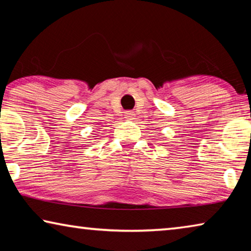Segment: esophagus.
Returning <instances> with one entry per match:
<instances>
[{
  "mask_svg": "<svg viewBox=\"0 0 251 251\" xmlns=\"http://www.w3.org/2000/svg\"><path fill=\"white\" fill-rule=\"evenodd\" d=\"M134 117V113L130 112V110H127V112H125V118L126 120H133Z\"/></svg>",
  "mask_w": 251,
  "mask_h": 251,
  "instance_id": "34e87169",
  "label": "esophagus"
}]
</instances>
